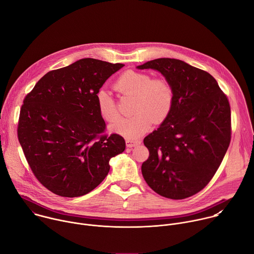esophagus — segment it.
Segmentation results:
<instances>
[{
  "mask_svg": "<svg viewBox=\"0 0 254 254\" xmlns=\"http://www.w3.org/2000/svg\"><path fill=\"white\" fill-rule=\"evenodd\" d=\"M126 143H127V148H132V147H135V146H137V144H139L140 140L139 139H127Z\"/></svg>",
  "mask_w": 254,
  "mask_h": 254,
  "instance_id": "obj_1",
  "label": "esophagus"
}]
</instances>
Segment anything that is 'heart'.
Here are the masks:
<instances>
[{
	"instance_id": "obj_1",
	"label": "heart",
	"mask_w": 254,
	"mask_h": 254,
	"mask_svg": "<svg viewBox=\"0 0 254 254\" xmlns=\"http://www.w3.org/2000/svg\"><path fill=\"white\" fill-rule=\"evenodd\" d=\"M114 87L123 96H132L130 113L133 115L112 126V130L127 138H137L152 126L163 124L174 105V89L163 77L143 72L127 70L116 80ZM96 105L100 117L107 123L117 122L121 115L113 96L104 89L96 93Z\"/></svg>"
}]
</instances>
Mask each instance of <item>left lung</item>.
<instances>
[{
    "label": "left lung",
    "instance_id": "1",
    "mask_svg": "<svg viewBox=\"0 0 254 254\" xmlns=\"http://www.w3.org/2000/svg\"><path fill=\"white\" fill-rule=\"evenodd\" d=\"M137 68L160 71L175 95L168 119L143 138L150 152L141 165L143 179L163 197H191L207 186L229 147V100L210 73L179 59L159 58Z\"/></svg>",
    "mask_w": 254,
    "mask_h": 254
}]
</instances>
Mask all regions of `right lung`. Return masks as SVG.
Wrapping results in <instances>:
<instances>
[{
    "label": "right lung",
    "instance_id": "add662e5",
    "mask_svg": "<svg viewBox=\"0 0 254 254\" xmlns=\"http://www.w3.org/2000/svg\"><path fill=\"white\" fill-rule=\"evenodd\" d=\"M122 63L93 58L49 71L25 96L18 138L39 182L61 197L83 196L110 172V160L126 149L125 138L105 133L96 93Z\"/></svg>",
    "mask_w": 254,
    "mask_h": 254
}]
</instances>
